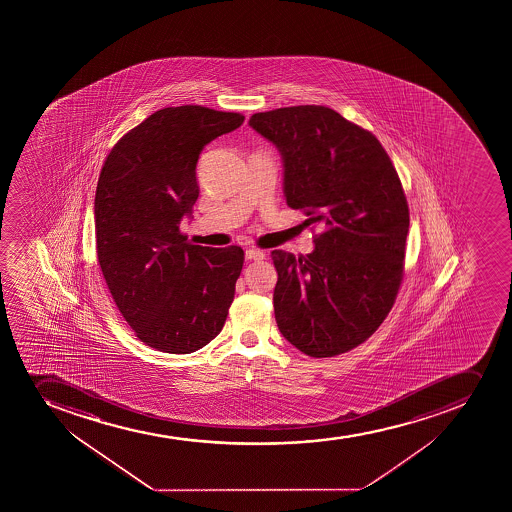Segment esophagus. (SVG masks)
Returning <instances> with one entry per match:
<instances>
[{
	"mask_svg": "<svg viewBox=\"0 0 512 512\" xmlns=\"http://www.w3.org/2000/svg\"><path fill=\"white\" fill-rule=\"evenodd\" d=\"M264 257V250H260V248H247L245 250V259L247 260H262Z\"/></svg>",
	"mask_w": 512,
	"mask_h": 512,
	"instance_id": "obj_1",
	"label": "esophagus"
}]
</instances>
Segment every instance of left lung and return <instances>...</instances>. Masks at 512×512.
<instances>
[{
    "mask_svg": "<svg viewBox=\"0 0 512 512\" xmlns=\"http://www.w3.org/2000/svg\"><path fill=\"white\" fill-rule=\"evenodd\" d=\"M284 158L287 205L320 225L309 255L274 250L275 320L310 357L355 349L379 329L404 277L409 205L375 135L322 105L255 113Z\"/></svg>",
    "mask_w": 512,
    "mask_h": 512,
    "instance_id": "obj_1",
    "label": "left lung"
}]
</instances>
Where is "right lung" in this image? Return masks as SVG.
<instances>
[{
	"instance_id": "obj_1",
	"label": "right lung",
	"mask_w": 512,
	"mask_h": 512,
	"mask_svg": "<svg viewBox=\"0 0 512 512\" xmlns=\"http://www.w3.org/2000/svg\"><path fill=\"white\" fill-rule=\"evenodd\" d=\"M243 120L200 105L163 108L125 133L103 163L98 264L123 319L152 349L190 354L227 320L242 248L192 245L178 225L197 202L203 147Z\"/></svg>"
}]
</instances>
